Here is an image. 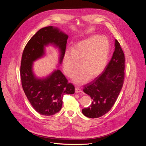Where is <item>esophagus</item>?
<instances>
[{"mask_svg":"<svg viewBox=\"0 0 146 146\" xmlns=\"http://www.w3.org/2000/svg\"><path fill=\"white\" fill-rule=\"evenodd\" d=\"M75 92L76 93H78V92H82V91L81 89H80L78 87H76L75 88Z\"/></svg>","mask_w":146,"mask_h":146,"instance_id":"34e87169","label":"esophagus"}]
</instances>
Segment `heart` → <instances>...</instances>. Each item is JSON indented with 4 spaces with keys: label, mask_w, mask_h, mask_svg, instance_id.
<instances>
[{
    "label": "heart",
    "mask_w": 146,
    "mask_h": 146,
    "mask_svg": "<svg viewBox=\"0 0 146 146\" xmlns=\"http://www.w3.org/2000/svg\"><path fill=\"white\" fill-rule=\"evenodd\" d=\"M110 53V43L106 37L92 36L67 51L63 56V70L69 78L73 77L78 69H82L76 74L74 82L78 84L86 83L90 77L95 78L106 68Z\"/></svg>",
    "instance_id": "obj_1"
}]
</instances>
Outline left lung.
Wrapping results in <instances>:
<instances>
[{
  "mask_svg": "<svg viewBox=\"0 0 146 146\" xmlns=\"http://www.w3.org/2000/svg\"><path fill=\"white\" fill-rule=\"evenodd\" d=\"M125 56L120 44L115 40V50L103 72L84 86L83 91L92 99L91 105L82 110L85 116L95 118L110 110L119 95L124 81Z\"/></svg>",
  "mask_w": 146,
  "mask_h": 146,
  "instance_id": "obj_1",
  "label": "left lung"
}]
</instances>
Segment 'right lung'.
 Returning a JSON list of instances; mask_svg holds the SVG:
<instances>
[{
  "label": "right lung",
  "mask_w": 146,
  "mask_h": 146,
  "mask_svg": "<svg viewBox=\"0 0 146 146\" xmlns=\"http://www.w3.org/2000/svg\"><path fill=\"white\" fill-rule=\"evenodd\" d=\"M68 35L52 26L40 29L29 40L24 50L20 75L24 91L34 109L41 115H52L59 111L65 94H73L74 86L59 69L46 78L37 77L33 72V62L45 54V47L58 48L60 64L66 51Z\"/></svg>",
  "instance_id": "right-lung-1"
}]
</instances>
